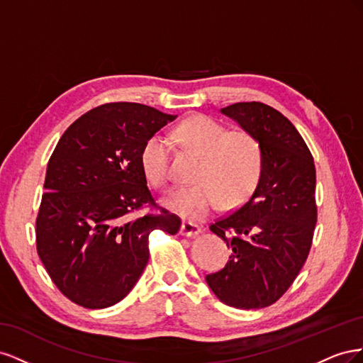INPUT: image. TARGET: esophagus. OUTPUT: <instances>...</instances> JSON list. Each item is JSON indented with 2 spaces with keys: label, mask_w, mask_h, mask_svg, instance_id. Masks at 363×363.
Wrapping results in <instances>:
<instances>
[{
  "label": "esophagus",
  "mask_w": 363,
  "mask_h": 363,
  "mask_svg": "<svg viewBox=\"0 0 363 363\" xmlns=\"http://www.w3.org/2000/svg\"><path fill=\"white\" fill-rule=\"evenodd\" d=\"M199 233H201V227L200 225L188 223V221L182 223V225H180V235H183V236H195V235H199Z\"/></svg>",
  "instance_id": "esophagus-1"
}]
</instances>
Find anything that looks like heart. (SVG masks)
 I'll return each mask as SVG.
<instances>
[{
	"instance_id": "obj_1",
	"label": "heart",
	"mask_w": 363,
	"mask_h": 363,
	"mask_svg": "<svg viewBox=\"0 0 363 363\" xmlns=\"http://www.w3.org/2000/svg\"><path fill=\"white\" fill-rule=\"evenodd\" d=\"M174 139L201 155L192 186H179L162 199L164 207L188 221H201L221 207L244 203L255 192L262 174V147L248 131H227L219 121L204 115L184 121ZM171 140L152 135L142 148V168L155 186L171 177Z\"/></svg>"
}]
</instances>
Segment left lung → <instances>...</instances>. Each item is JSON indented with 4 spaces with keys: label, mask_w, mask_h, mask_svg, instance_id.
Segmentation results:
<instances>
[{
    "label": "left lung",
    "mask_w": 363,
    "mask_h": 363,
    "mask_svg": "<svg viewBox=\"0 0 363 363\" xmlns=\"http://www.w3.org/2000/svg\"><path fill=\"white\" fill-rule=\"evenodd\" d=\"M262 147L257 188L238 211L211 225L232 250L225 267L206 281L224 304L262 309L298 276L316 224L315 163L291 121L263 103L221 108Z\"/></svg>",
    "instance_id": "8db88e82"
}]
</instances>
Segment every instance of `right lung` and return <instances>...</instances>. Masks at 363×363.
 <instances>
[{
	"label": "right lung",
	"instance_id": "add662e5",
	"mask_svg": "<svg viewBox=\"0 0 363 363\" xmlns=\"http://www.w3.org/2000/svg\"><path fill=\"white\" fill-rule=\"evenodd\" d=\"M177 115L138 103H111L72 123L50 157L39 215L38 255L75 304L104 309L135 288L148 262V235H175L167 211L133 218L152 203L142 148Z\"/></svg>",
	"mask_w": 363,
	"mask_h": 363
}]
</instances>
